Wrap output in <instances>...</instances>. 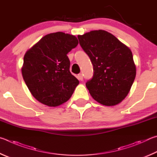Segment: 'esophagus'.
Here are the masks:
<instances>
[{"instance_id":"obj_1","label":"esophagus","mask_w":157,"mask_h":157,"mask_svg":"<svg viewBox=\"0 0 157 157\" xmlns=\"http://www.w3.org/2000/svg\"><path fill=\"white\" fill-rule=\"evenodd\" d=\"M77 78H78L79 81H83V74H78V76H77Z\"/></svg>"}]
</instances>
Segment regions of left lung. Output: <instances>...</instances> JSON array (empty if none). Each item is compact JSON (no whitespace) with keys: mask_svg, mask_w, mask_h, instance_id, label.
I'll use <instances>...</instances> for the list:
<instances>
[{"mask_svg":"<svg viewBox=\"0 0 157 157\" xmlns=\"http://www.w3.org/2000/svg\"><path fill=\"white\" fill-rule=\"evenodd\" d=\"M79 43L94 69L86 87L92 98L106 106L120 103L127 97L136 76L130 49L105 30L78 35Z\"/></svg>","mask_w":157,"mask_h":157,"instance_id":"1","label":"left lung"}]
</instances>
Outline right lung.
Masks as SVG:
<instances>
[{
  "label": "right lung",
  "instance_id": "right-lung-1",
  "mask_svg": "<svg viewBox=\"0 0 157 157\" xmlns=\"http://www.w3.org/2000/svg\"><path fill=\"white\" fill-rule=\"evenodd\" d=\"M78 44L75 36L58 32L45 35L26 52L22 75L40 103L56 107L71 97L79 81L70 72L67 54Z\"/></svg>",
  "mask_w": 157,
  "mask_h": 157
}]
</instances>
